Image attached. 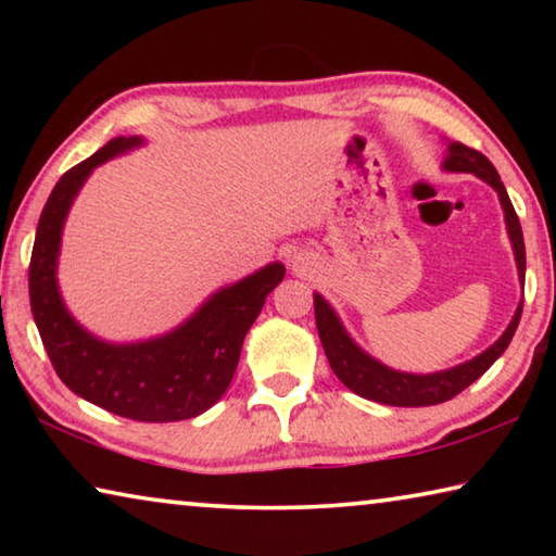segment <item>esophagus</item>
<instances>
[{
    "mask_svg": "<svg viewBox=\"0 0 556 556\" xmlns=\"http://www.w3.org/2000/svg\"><path fill=\"white\" fill-rule=\"evenodd\" d=\"M289 265H291V269H304L306 267V257L301 255V252H294V255L289 257Z\"/></svg>",
    "mask_w": 556,
    "mask_h": 556,
    "instance_id": "1",
    "label": "esophagus"
}]
</instances>
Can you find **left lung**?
<instances>
[{
  "label": "left lung",
  "instance_id": "obj_1",
  "mask_svg": "<svg viewBox=\"0 0 556 556\" xmlns=\"http://www.w3.org/2000/svg\"><path fill=\"white\" fill-rule=\"evenodd\" d=\"M441 168L451 174H473L497 193V199H501V208L505 213L507 238H510V244H513L517 277H520V287L525 289L522 228L510 203V195H507L501 176L495 172V166L488 162L481 152H476V149H468L460 142H448ZM314 312H316L318 338H321V345L326 351L328 363H331V370L348 390L361 394L365 400L390 404V407H429V404H441L451 397H456L460 390H466L468 384H473L488 368H491L497 357L505 353V348L510 345L513 336L517 331V324H520L522 301L517 304L510 324H507L503 336L497 338L491 348H485L483 353H478L466 363H458L454 368L437 370V372H402L380 363L378 357H372L370 353H365L363 348L353 341L351 333L345 331V326L341 321V316L336 314V308L328 304L318 291H314Z\"/></svg>",
  "mask_w": 556,
  "mask_h": 556
}]
</instances>
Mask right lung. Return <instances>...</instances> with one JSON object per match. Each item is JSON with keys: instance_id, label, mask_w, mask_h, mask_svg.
Returning a JSON list of instances; mask_svg holds the SVG:
<instances>
[{"instance_id": "obj_1", "label": "right lung", "mask_w": 556, "mask_h": 556, "mask_svg": "<svg viewBox=\"0 0 556 556\" xmlns=\"http://www.w3.org/2000/svg\"><path fill=\"white\" fill-rule=\"evenodd\" d=\"M139 147L144 137L110 139L53 186L31 252V314L55 372L78 397L135 421H181L211 409L228 390L244 336L287 269L269 262L220 287L172 331L144 341L112 343L75 321L59 287L65 218L98 166Z\"/></svg>"}]
</instances>
